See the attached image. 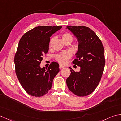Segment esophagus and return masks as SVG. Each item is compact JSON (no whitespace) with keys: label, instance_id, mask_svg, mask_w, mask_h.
<instances>
[{"label":"esophagus","instance_id":"esophagus-1","mask_svg":"<svg viewBox=\"0 0 121 121\" xmlns=\"http://www.w3.org/2000/svg\"><path fill=\"white\" fill-rule=\"evenodd\" d=\"M65 68V67H64V66H63V65H59V68L60 69H62V68Z\"/></svg>","mask_w":121,"mask_h":121}]
</instances>
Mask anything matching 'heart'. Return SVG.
<instances>
[{
    "instance_id": "1",
    "label": "heart",
    "mask_w": 121,
    "mask_h": 121,
    "mask_svg": "<svg viewBox=\"0 0 121 121\" xmlns=\"http://www.w3.org/2000/svg\"><path fill=\"white\" fill-rule=\"evenodd\" d=\"M62 38L64 42H65L67 41H71L72 42L73 40V37L72 35L70 34L69 33H64L62 35ZM54 38L51 39L50 41V44H51L52 41L54 40ZM71 57V53L69 51H65L64 52H62L61 53L58 54L56 56V60L59 63L61 64H65L67 63L69 59Z\"/></svg>"
}]
</instances>
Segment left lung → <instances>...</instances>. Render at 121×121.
Masks as SVG:
<instances>
[{
    "instance_id": "obj_1",
    "label": "left lung",
    "mask_w": 121,
    "mask_h": 121,
    "mask_svg": "<svg viewBox=\"0 0 121 121\" xmlns=\"http://www.w3.org/2000/svg\"><path fill=\"white\" fill-rule=\"evenodd\" d=\"M77 38L78 50L73 63L80 67L79 72L70 68L66 82L69 89L79 96L88 95L98 86L105 66L104 50L96 34L85 26H67Z\"/></svg>"
}]
</instances>
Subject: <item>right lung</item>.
Instances as JSON below:
<instances>
[{"instance_id": "add662e5", "label": "right lung", "mask_w": 121, "mask_h": 121, "mask_svg": "<svg viewBox=\"0 0 121 121\" xmlns=\"http://www.w3.org/2000/svg\"><path fill=\"white\" fill-rule=\"evenodd\" d=\"M61 28L38 26L26 32L19 42L14 59L16 73L21 86L30 95L40 97L48 93L59 72V65L56 62L48 68H41L40 64L49 50L50 37Z\"/></svg>"}]
</instances>
